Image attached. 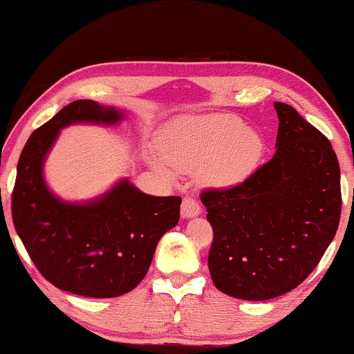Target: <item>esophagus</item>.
Instances as JSON below:
<instances>
[{
  "mask_svg": "<svg viewBox=\"0 0 354 354\" xmlns=\"http://www.w3.org/2000/svg\"><path fill=\"white\" fill-rule=\"evenodd\" d=\"M201 212L200 203H198L195 198L185 196L182 201V216L183 217H195Z\"/></svg>",
  "mask_w": 354,
  "mask_h": 354,
  "instance_id": "obj_1",
  "label": "esophagus"
}]
</instances>
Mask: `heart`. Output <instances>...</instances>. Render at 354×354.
Returning a JSON list of instances; mask_svg holds the SVG:
<instances>
[{
	"label": "heart",
	"instance_id": "b5f03b06",
	"mask_svg": "<svg viewBox=\"0 0 354 354\" xmlns=\"http://www.w3.org/2000/svg\"><path fill=\"white\" fill-rule=\"evenodd\" d=\"M263 142L240 119L229 114L183 118L161 133L159 153L151 164L167 177L176 171H198L203 182L234 185L250 176L259 161Z\"/></svg>",
	"mask_w": 354,
	"mask_h": 354
}]
</instances>
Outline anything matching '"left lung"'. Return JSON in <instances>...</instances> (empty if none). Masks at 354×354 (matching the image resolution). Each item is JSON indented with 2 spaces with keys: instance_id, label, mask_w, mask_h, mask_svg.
Listing matches in <instances>:
<instances>
[{
  "instance_id": "1",
  "label": "left lung",
  "mask_w": 354,
  "mask_h": 354,
  "mask_svg": "<svg viewBox=\"0 0 354 354\" xmlns=\"http://www.w3.org/2000/svg\"><path fill=\"white\" fill-rule=\"evenodd\" d=\"M274 108L272 159L236 185L200 195L212 227V282L251 301L297 288L326 253L342 214L340 166L328 138L290 104Z\"/></svg>"
}]
</instances>
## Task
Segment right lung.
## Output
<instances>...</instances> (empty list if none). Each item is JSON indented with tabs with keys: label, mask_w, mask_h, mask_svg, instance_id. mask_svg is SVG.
I'll return each instance as SVG.
<instances>
[{
	"label": "right lung",
	"mask_w": 354,
	"mask_h": 354,
	"mask_svg": "<svg viewBox=\"0 0 354 354\" xmlns=\"http://www.w3.org/2000/svg\"><path fill=\"white\" fill-rule=\"evenodd\" d=\"M122 114L77 100L28 137L17 162L12 222L48 282L88 298H114L142 282L161 236L177 225L180 196H151L127 180L98 201L69 205L48 190L43 159L59 129L74 122L115 124Z\"/></svg>",
	"instance_id": "obj_1"
}]
</instances>
